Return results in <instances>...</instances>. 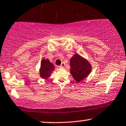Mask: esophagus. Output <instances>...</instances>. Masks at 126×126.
Returning a JSON list of instances; mask_svg holds the SVG:
<instances>
[{"mask_svg":"<svg viewBox=\"0 0 126 126\" xmlns=\"http://www.w3.org/2000/svg\"><path fill=\"white\" fill-rule=\"evenodd\" d=\"M64 66H65V63H64V62H62V64H60V66H59V67H60V68H63Z\"/></svg>","mask_w":126,"mask_h":126,"instance_id":"esophagus-1","label":"esophagus"}]
</instances>
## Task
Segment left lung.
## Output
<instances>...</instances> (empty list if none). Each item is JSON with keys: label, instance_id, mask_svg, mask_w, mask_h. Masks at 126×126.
<instances>
[{"label": "left lung", "instance_id": "8db88e82", "mask_svg": "<svg viewBox=\"0 0 126 126\" xmlns=\"http://www.w3.org/2000/svg\"><path fill=\"white\" fill-rule=\"evenodd\" d=\"M70 66L71 74L77 82L87 77L91 71V67L88 61L79 54H76L71 58Z\"/></svg>", "mask_w": 126, "mask_h": 126}]
</instances>
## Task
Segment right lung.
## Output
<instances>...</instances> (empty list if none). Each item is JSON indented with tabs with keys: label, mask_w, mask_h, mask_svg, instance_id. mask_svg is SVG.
Instances as JSON below:
<instances>
[{
	"label": "right lung",
	"mask_w": 126,
	"mask_h": 126,
	"mask_svg": "<svg viewBox=\"0 0 126 126\" xmlns=\"http://www.w3.org/2000/svg\"><path fill=\"white\" fill-rule=\"evenodd\" d=\"M55 69V67L49 60L44 59L41 62L40 75L43 79H47L50 76V73Z\"/></svg>",
	"instance_id": "obj_1"
}]
</instances>
